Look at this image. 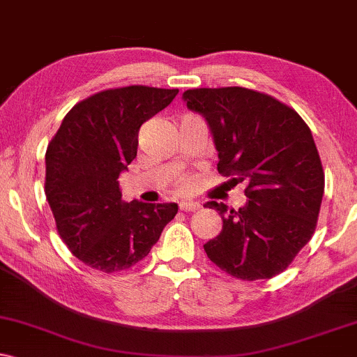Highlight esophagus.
<instances>
[{"label": "esophagus", "instance_id": "1", "mask_svg": "<svg viewBox=\"0 0 357 357\" xmlns=\"http://www.w3.org/2000/svg\"><path fill=\"white\" fill-rule=\"evenodd\" d=\"M202 205L197 204V202H182L180 204V210L182 212H197V210H200Z\"/></svg>", "mask_w": 357, "mask_h": 357}]
</instances>
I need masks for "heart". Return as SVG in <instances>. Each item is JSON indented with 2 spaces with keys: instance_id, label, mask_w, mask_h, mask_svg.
Wrapping results in <instances>:
<instances>
[{
  "instance_id": "1",
  "label": "heart",
  "mask_w": 357,
  "mask_h": 357,
  "mask_svg": "<svg viewBox=\"0 0 357 357\" xmlns=\"http://www.w3.org/2000/svg\"><path fill=\"white\" fill-rule=\"evenodd\" d=\"M188 185H190V183H188V182H183V183H182V188H188Z\"/></svg>"
}]
</instances>
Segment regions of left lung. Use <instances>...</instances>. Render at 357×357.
<instances>
[{
    "mask_svg": "<svg viewBox=\"0 0 357 357\" xmlns=\"http://www.w3.org/2000/svg\"><path fill=\"white\" fill-rule=\"evenodd\" d=\"M208 122L218 174L246 182L248 202L222 215L218 236L204 245L220 270L245 281L283 273L311 240L324 193V170L310 127L300 114L265 92L200 87L182 94Z\"/></svg>",
    "mask_w": 357,
    "mask_h": 357,
    "instance_id": "8db88e82",
    "label": "left lung"
}]
</instances>
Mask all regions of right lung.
I'll use <instances>...</instances> for the list:
<instances>
[{
	"instance_id": "1",
	"label": "right lung",
	"mask_w": 357,
	"mask_h": 357,
	"mask_svg": "<svg viewBox=\"0 0 357 357\" xmlns=\"http://www.w3.org/2000/svg\"><path fill=\"white\" fill-rule=\"evenodd\" d=\"M177 94L149 86L100 91L66 114L47 145L44 192L57 233L92 270H129L177 215V204L122 202L117 180L137 155L140 126Z\"/></svg>"
}]
</instances>
